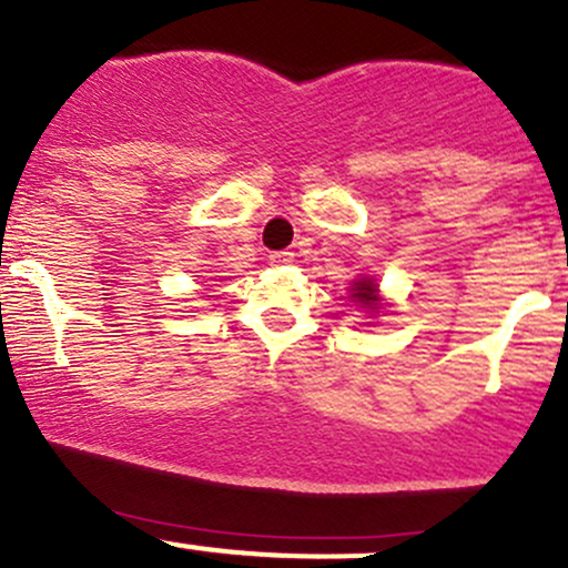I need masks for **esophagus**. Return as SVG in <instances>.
I'll return each mask as SVG.
<instances>
[{
  "label": "esophagus",
  "mask_w": 568,
  "mask_h": 568,
  "mask_svg": "<svg viewBox=\"0 0 568 568\" xmlns=\"http://www.w3.org/2000/svg\"><path fill=\"white\" fill-rule=\"evenodd\" d=\"M271 265H290L292 260H295V252H290V250H284V252H271Z\"/></svg>",
  "instance_id": "1"
}]
</instances>
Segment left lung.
Listing matches in <instances>:
<instances>
[{"label":"left lung","instance_id":"1","mask_svg":"<svg viewBox=\"0 0 568 568\" xmlns=\"http://www.w3.org/2000/svg\"><path fill=\"white\" fill-rule=\"evenodd\" d=\"M352 301L365 308L367 314H378L381 311V297H378V284L375 278H359L352 284Z\"/></svg>","mask_w":568,"mask_h":568}]
</instances>
